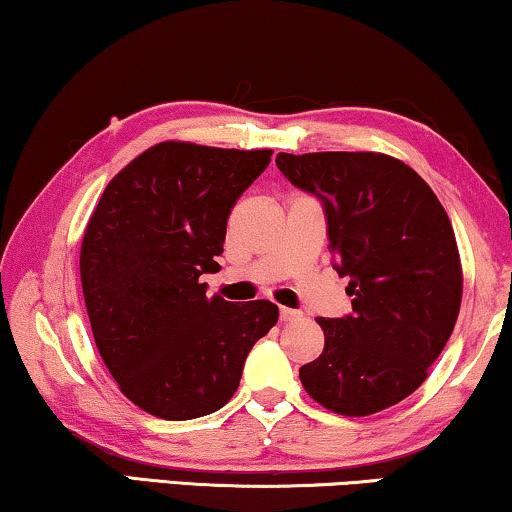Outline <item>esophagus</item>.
I'll list each match as a JSON object with an SVG mask.
<instances>
[{"label":"esophagus","instance_id":"esophagus-1","mask_svg":"<svg viewBox=\"0 0 512 512\" xmlns=\"http://www.w3.org/2000/svg\"><path fill=\"white\" fill-rule=\"evenodd\" d=\"M301 313L294 311V308H280V322H292V320H299Z\"/></svg>","mask_w":512,"mask_h":512}]
</instances>
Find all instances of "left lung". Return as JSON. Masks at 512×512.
Returning a JSON list of instances; mask_svg holds the SVG:
<instances>
[{
  "instance_id": "8db88e82",
  "label": "left lung",
  "mask_w": 512,
  "mask_h": 512,
  "mask_svg": "<svg viewBox=\"0 0 512 512\" xmlns=\"http://www.w3.org/2000/svg\"><path fill=\"white\" fill-rule=\"evenodd\" d=\"M278 169L325 206L329 250L352 313L318 318L325 350L299 369L338 415L394 406L427 378L455 329L462 264L450 218L408 164L383 153H278Z\"/></svg>"
}]
</instances>
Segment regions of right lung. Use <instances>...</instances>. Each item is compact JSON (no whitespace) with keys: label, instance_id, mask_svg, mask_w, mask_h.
Returning <instances> with one entry per match:
<instances>
[{"label":"right lung","instance_id":"obj_1","mask_svg":"<svg viewBox=\"0 0 512 512\" xmlns=\"http://www.w3.org/2000/svg\"><path fill=\"white\" fill-rule=\"evenodd\" d=\"M271 150L164 141L127 164L99 199L81 246V285L99 355L120 392L162 420L211 415L278 322L266 299L208 297L236 199Z\"/></svg>","mask_w":512,"mask_h":512}]
</instances>
